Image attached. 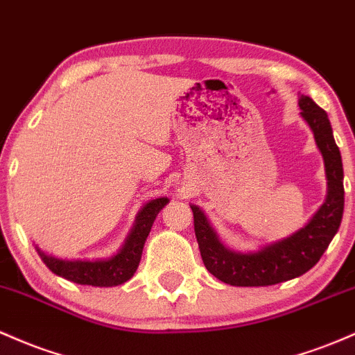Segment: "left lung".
Returning a JSON list of instances; mask_svg holds the SVG:
<instances>
[{
    "instance_id": "1",
    "label": "left lung",
    "mask_w": 355,
    "mask_h": 355,
    "mask_svg": "<svg viewBox=\"0 0 355 355\" xmlns=\"http://www.w3.org/2000/svg\"><path fill=\"white\" fill-rule=\"evenodd\" d=\"M300 115L312 129L322 153L327 176V198L304 228L258 252L241 253L226 248L196 205H191L194 233L201 258L211 275L233 286H266L292 280L309 272L320 260L336 236L344 213V169L340 150L324 109L306 95L298 98Z\"/></svg>"
}]
</instances>
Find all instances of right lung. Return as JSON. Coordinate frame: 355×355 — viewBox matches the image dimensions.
I'll return each mask as SVG.
<instances>
[{
    "label": "right lung",
    "mask_w": 355,
    "mask_h": 355,
    "mask_svg": "<svg viewBox=\"0 0 355 355\" xmlns=\"http://www.w3.org/2000/svg\"><path fill=\"white\" fill-rule=\"evenodd\" d=\"M167 202H169L167 198H157L146 202L135 218L134 228L125 238L124 246L107 260H60V258L43 253L40 248H37V252L51 272L73 284L92 286L122 285L130 280L137 270L142 248L153 228V223Z\"/></svg>",
    "instance_id": "right-lung-1"
}]
</instances>
